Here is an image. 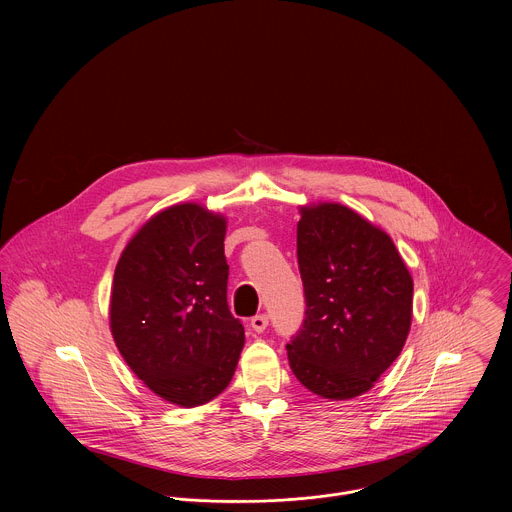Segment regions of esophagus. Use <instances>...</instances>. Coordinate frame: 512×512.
<instances>
[{"label":"esophagus","instance_id":"esophagus-1","mask_svg":"<svg viewBox=\"0 0 512 512\" xmlns=\"http://www.w3.org/2000/svg\"><path fill=\"white\" fill-rule=\"evenodd\" d=\"M266 327H268V317L266 315H256V317L250 319V329L254 333H264Z\"/></svg>","mask_w":512,"mask_h":512}]
</instances>
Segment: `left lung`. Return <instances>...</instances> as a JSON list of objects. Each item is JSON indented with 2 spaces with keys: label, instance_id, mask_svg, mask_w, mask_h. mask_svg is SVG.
<instances>
[{
  "label": "left lung",
  "instance_id": "left-lung-1",
  "mask_svg": "<svg viewBox=\"0 0 512 512\" xmlns=\"http://www.w3.org/2000/svg\"><path fill=\"white\" fill-rule=\"evenodd\" d=\"M303 329L288 345L295 378L327 400H353L408 339L414 282L392 238L341 203L299 205Z\"/></svg>",
  "mask_w": 512,
  "mask_h": 512
}]
</instances>
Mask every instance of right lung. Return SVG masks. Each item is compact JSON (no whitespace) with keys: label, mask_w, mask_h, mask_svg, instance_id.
Wrapping results in <instances>:
<instances>
[{"label":"right lung","mask_w":512,"mask_h":512,"mask_svg":"<svg viewBox=\"0 0 512 512\" xmlns=\"http://www.w3.org/2000/svg\"><path fill=\"white\" fill-rule=\"evenodd\" d=\"M226 224L201 203L171 205L142 224L114 270V343L155 396L181 408L224 392L244 347L226 303Z\"/></svg>","instance_id":"1"}]
</instances>
